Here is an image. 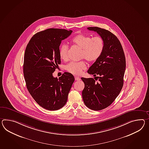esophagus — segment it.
Segmentation results:
<instances>
[{
    "label": "esophagus",
    "instance_id": "esophagus-1",
    "mask_svg": "<svg viewBox=\"0 0 149 149\" xmlns=\"http://www.w3.org/2000/svg\"><path fill=\"white\" fill-rule=\"evenodd\" d=\"M75 80H76V81H80L81 79H80V78L79 77L75 76Z\"/></svg>",
    "mask_w": 149,
    "mask_h": 149
}]
</instances>
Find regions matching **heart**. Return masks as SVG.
Here are the masks:
<instances>
[{"label": "heart", "instance_id": "b5f03b06", "mask_svg": "<svg viewBox=\"0 0 149 149\" xmlns=\"http://www.w3.org/2000/svg\"><path fill=\"white\" fill-rule=\"evenodd\" d=\"M73 44L81 49L80 58H85L89 62L97 60L101 56L104 49V42L101 36H91L84 34H79L72 39ZM68 46L66 44H62L59 48L60 58L66 60L68 58ZM86 62L84 60L79 62H70L65 65L67 72L75 75H79L86 68Z\"/></svg>", "mask_w": 149, "mask_h": 149}]
</instances>
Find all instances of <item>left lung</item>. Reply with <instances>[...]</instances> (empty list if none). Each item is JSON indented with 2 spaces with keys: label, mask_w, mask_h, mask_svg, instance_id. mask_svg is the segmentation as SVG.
Returning <instances> with one entry per match:
<instances>
[{
  "label": "left lung",
  "mask_w": 149,
  "mask_h": 149,
  "mask_svg": "<svg viewBox=\"0 0 149 149\" xmlns=\"http://www.w3.org/2000/svg\"><path fill=\"white\" fill-rule=\"evenodd\" d=\"M87 29L98 33L104 42L101 56L88 70L95 76V80L81 78L84 84L82 95L85 105L98 111L109 107L120 94L123 86L126 61L121 44L113 33L97 27Z\"/></svg>",
  "instance_id": "obj_1"
}]
</instances>
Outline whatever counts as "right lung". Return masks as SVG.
Masks as SVG:
<instances>
[{"instance_id":"1","label":"right lung","mask_w":149,"mask_h":149,"mask_svg":"<svg viewBox=\"0 0 149 149\" xmlns=\"http://www.w3.org/2000/svg\"><path fill=\"white\" fill-rule=\"evenodd\" d=\"M72 30L48 29L35 34L26 48L23 65L26 87L36 103L48 110L65 105L74 81L71 73L58 79L53 76L61 63L59 46Z\"/></svg>"}]
</instances>
